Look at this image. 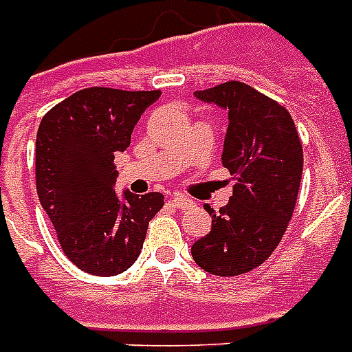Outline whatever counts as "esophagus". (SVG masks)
Instances as JSON below:
<instances>
[{"label": "esophagus", "instance_id": "esophagus-1", "mask_svg": "<svg viewBox=\"0 0 352 352\" xmlns=\"http://www.w3.org/2000/svg\"><path fill=\"white\" fill-rule=\"evenodd\" d=\"M171 203H173L175 207H179V209H190V207H194V205H196V203H194V199H190V197H186V196H181V194L173 196Z\"/></svg>", "mask_w": 352, "mask_h": 352}]
</instances>
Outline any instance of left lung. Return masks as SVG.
<instances>
[{
    "instance_id": "1",
    "label": "left lung",
    "mask_w": 352,
    "mask_h": 352,
    "mask_svg": "<svg viewBox=\"0 0 352 352\" xmlns=\"http://www.w3.org/2000/svg\"><path fill=\"white\" fill-rule=\"evenodd\" d=\"M196 96L228 110L222 164L236 184L212 228L194 242V261L214 276H239L267 261L295 210L302 143L289 111L248 83H220Z\"/></svg>"
}]
</instances>
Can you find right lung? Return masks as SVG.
<instances>
[{
    "label": "right lung",
    "instance_id": "right-lung-1",
    "mask_svg": "<svg viewBox=\"0 0 352 352\" xmlns=\"http://www.w3.org/2000/svg\"><path fill=\"white\" fill-rule=\"evenodd\" d=\"M160 91L87 87L56 104L38 124L35 177L57 241L83 272L116 276L140 256L160 192L117 196L116 153L130 145L140 117Z\"/></svg>",
    "mask_w": 352,
    "mask_h": 352
}]
</instances>
